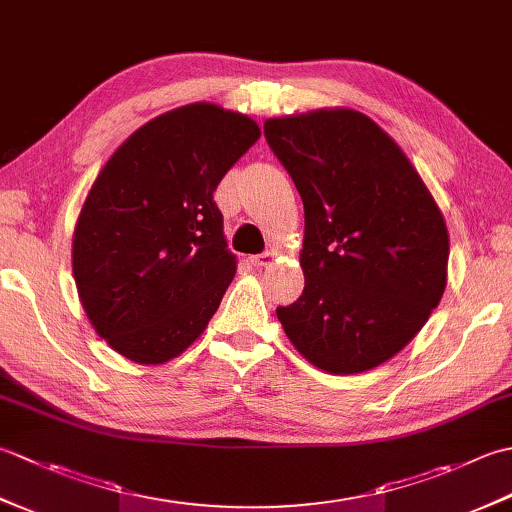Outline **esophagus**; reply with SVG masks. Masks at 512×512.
Here are the masks:
<instances>
[{
    "label": "esophagus",
    "mask_w": 512,
    "mask_h": 512,
    "mask_svg": "<svg viewBox=\"0 0 512 512\" xmlns=\"http://www.w3.org/2000/svg\"><path fill=\"white\" fill-rule=\"evenodd\" d=\"M273 253H259V255H253V257H250V264H253V266H268L270 262H273Z\"/></svg>",
    "instance_id": "1"
}]
</instances>
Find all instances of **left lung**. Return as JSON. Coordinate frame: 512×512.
<instances>
[{
    "instance_id": "obj_1",
    "label": "left lung",
    "mask_w": 512,
    "mask_h": 512,
    "mask_svg": "<svg viewBox=\"0 0 512 512\" xmlns=\"http://www.w3.org/2000/svg\"><path fill=\"white\" fill-rule=\"evenodd\" d=\"M264 136L306 213V288L277 317L323 372H367L398 354L442 299L444 217L402 149L361 112L268 118Z\"/></svg>"
}]
</instances>
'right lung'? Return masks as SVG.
Returning <instances> with one entry per match:
<instances>
[{
    "label": "right lung",
    "mask_w": 512,
    "mask_h": 512,
    "mask_svg": "<svg viewBox=\"0 0 512 512\" xmlns=\"http://www.w3.org/2000/svg\"><path fill=\"white\" fill-rule=\"evenodd\" d=\"M262 136L213 103L162 114L105 162L72 239L76 290L118 354L160 365L198 339L235 277L213 193Z\"/></svg>",
    "instance_id": "add662e5"
}]
</instances>
